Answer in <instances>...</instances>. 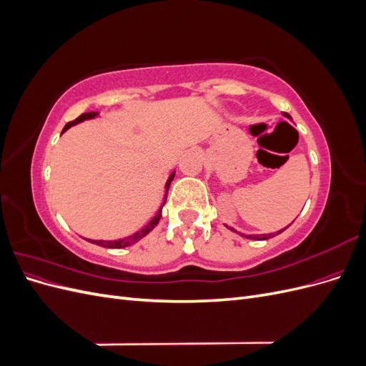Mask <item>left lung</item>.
Returning <instances> with one entry per match:
<instances>
[{"label": "left lung", "mask_w": 366, "mask_h": 366, "mask_svg": "<svg viewBox=\"0 0 366 366\" xmlns=\"http://www.w3.org/2000/svg\"><path fill=\"white\" fill-rule=\"evenodd\" d=\"M284 116H285V117H289V119H292V117H290L289 114H287V113H284ZM229 229H232V227H229ZM285 229H287V227H285ZM285 229H282V230H285ZM232 230H234V229H232ZM282 230L276 232V235L281 234ZM235 232H237V230H235ZM242 237H244V235H242ZM270 237H272V234H270ZM247 238H252V239H253V238H254V239H267V238H269V235H261V237H258V235H254V237H253V235H247Z\"/></svg>", "instance_id": "obj_1"}]
</instances>
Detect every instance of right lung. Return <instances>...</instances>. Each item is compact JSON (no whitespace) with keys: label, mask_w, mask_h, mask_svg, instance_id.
<instances>
[{"label":"right lung","mask_w":366,"mask_h":366,"mask_svg":"<svg viewBox=\"0 0 366 366\" xmlns=\"http://www.w3.org/2000/svg\"><path fill=\"white\" fill-rule=\"evenodd\" d=\"M96 116H97V113H94V112H92V113H84V114H81L77 119L69 122V124L64 127L62 132L67 131L70 127H73V125H76V124H79V122H84V120H86V119H93V117H96ZM174 175H175V174H171L168 182H166V195H168V189H169V186H171V182L174 180ZM164 202H166V197H164ZM163 204H164V203H163ZM163 204H162V207H163ZM162 207L159 209V212L156 214V217H154L145 227L140 229L139 232H136V234H132L131 237H127V238H124V239H117V241H90V242H94V244H97V246L109 247V249H122V247H127V246L134 244L136 241L142 239L143 237H147V235L149 234V232L157 226L159 219H160V217H162Z\"/></svg>","instance_id":"right-lung-1"}]
</instances>
